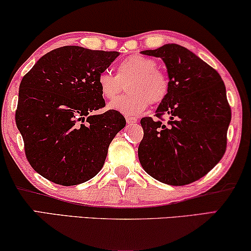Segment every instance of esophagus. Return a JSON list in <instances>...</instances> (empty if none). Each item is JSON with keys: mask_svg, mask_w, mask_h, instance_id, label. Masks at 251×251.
<instances>
[{"mask_svg": "<svg viewBox=\"0 0 251 251\" xmlns=\"http://www.w3.org/2000/svg\"><path fill=\"white\" fill-rule=\"evenodd\" d=\"M126 121L128 125H135V123H137V119L132 118V116H126Z\"/></svg>", "mask_w": 251, "mask_h": 251, "instance_id": "esophagus-1", "label": "esophagus"}]
</instances>
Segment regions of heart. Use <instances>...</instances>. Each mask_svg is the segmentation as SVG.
<instances>
[{"mask_svg":"<svg viewBox=\"0 0 251 251\" xmlns=\"http://www.w3.org/2000/svg\"><path fill=\"white\" fill-rule=\"evenodd\" d=\"M126 81L129 92L109 104V108L126 115H136L149 107L150 102L157 105L167 98L170 78L167 72L157 67L154 58L145 54H130L116 65V75L101 72L97 77L100 95L107 100L115 99Z\"/></svg>","mask_w":251,"mask_h":251,"instance_id":"obj_1","label":"heart"}]
</instances>
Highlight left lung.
Here are the masks:
<instances>
[{
    "instance_id": "obj_1",
    "label": "left lung",
    "mask_w": 251,
    "mask_h": 251,
    "mask_svg": "<svg viewBox=\"0 0 251 251\" xmlns=\"http://www.w3.org/2000/svg\"><path fill=\"white\" fill-rule=\"evenodd\" d=\"M143 53L164 61L170 89L156 109V119L140 120V164L164 184H191L205 176L225 154L232 118L225 84L217 71L178 44ZM163 115L171 116L167 125L162 123Z\"/></svg>"
}]
</instances>
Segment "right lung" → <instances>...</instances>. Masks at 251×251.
Masks as SVG:
<instances>
[{"label":"right lung","instance_id":"right-lung-1","mask_svg":"<svg viewBox=\"0 0 251 251\" xmlns=\"http://www.w3.org/2000/svg\"><path fill=\"white\" fill-rule=\"evenodd\" d=\"M116 51L77 46L58 48L41 58L20 82L16 125L26 159L52 183L72 186L95 177L126 119L105 107L97 77Z\"/></svg>","mask_w":251,"mask_h":251}]
</instances>
